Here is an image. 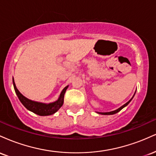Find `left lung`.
I'll use <instances>...</instances> for the list:
<instances>
[{
	"mask_svg": "<svg viewBox=\"0 0 156 156\" xmlns=\"http://www.w3.org/2000/svg\"><path fill=\"white\" fill-rule=\"evenodd\" d=\"M136 92H135V93H134L133 96L132 97V98H131V99H130V101H128V102H127V103H125V104H124V105H122L121 107H119V108L116 109V110H114V111H112V112H97V113H98V114H103V115H112V114H117V112H119V111H121L122 109L123 108H125V106H127V105H128V104H129V103H130V101H132V99H133V98L134 95H135V94H136Z\"/></svg>",
	"mask_w": 156,
	"mask_h": 156,
	"instance_id": "left-lung-1",
	"label": "left lung"
}]
</instances>
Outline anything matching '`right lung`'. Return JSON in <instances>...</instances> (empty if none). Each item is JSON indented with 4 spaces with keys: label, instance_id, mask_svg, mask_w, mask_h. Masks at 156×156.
I'll return each mask as SVG.
<instances>
[{
    "label": "right lung",
    "instance_id": "1",
    "mask_svg": "<svg viewBox=\"0 0 156 156\" xmlns=\"http://www.w3.org/2000/svg\"><path fill=\"white\" fill-rule=\"evenodd\" d=\"M12 80H13V85L14 88H15L16 94L18 97L20 101L22 103V104L24 105L28 110L36 114H38L39 116L52 115V114H55L57 111H58V109H59L62 106V105H63L64 94H65L66 90H67L68 87H69V86H67V87H64L56 101L50 103H41V102L31 101V100H29L28 98H26L24 95H23V94L20 92L18 89H17V87H16L14 78H12Z\"/></svg>",
    "mask_w": 156,
    "mask_h": 156
}]
</instances>
